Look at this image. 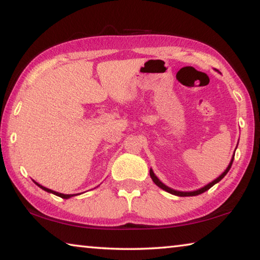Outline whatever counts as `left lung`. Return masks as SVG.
Returning a JSON list of instances; mask_svg holds the SVG:
<instances>
[{
    "label": "left lung",
    "instance_id": "obj_1",
    "mask_svg": "<svg viewBox=\"0 0 260 260\" xmlns=\"http://www.w3.org/2000/svg\"><path fill=\"white\" fill-rule=\"evenodd\" d=\"M237 144H239V143H237ZM236 148H237V147H236ZM235 150H236V149H235ZM234 156H235V152H234V155H233L232 159H231V162H230V164H228L227 169H226L225 171H223V172H222L221 174H220L217 179H214L212 182L208 183V184H206V186L202 187V188H200V189H197V190H192V191H180V190H175V189H172V188L167 187L166 184L162 183V182L160 181V180L156 177V174L153 173V171H152L151 169H150V177H151V179H152V181L155 182L158 187L161 188L162 190H165V191H167V192L172 193V195H175V196H181V197H186V196H196V195H200V193L204 192V191H206V190H209V189H210L211 187L214 186L215 183H218V182L220 181V180H222V179H223V177H225V175L228 173V171L231 170L232 164H233V160H234Z\"/></svg>",
    "mask_w": 260,
    "mask_h": 260
}]
</instances>
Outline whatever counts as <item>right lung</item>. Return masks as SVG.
<instances>
[{
  "label": "right lung",
  "mask_w": 260,
  "mask_h": 260,
  "mask_svg": "<svg viewBox=\"0 0 260 260\" xmlns=\"http://www.w3.org/2000/svg\"><path fill=\"white\" fill-rule=\"evenodd\" d=\"M34 183L37 184L38 187H40L41 189H43V190L45 191H47V192H50V193H54V195H56V196H59V197H61V199H65V200H68V199H71V197H73V196H77L78 193H61V192H57V191H55V190H51V189H49V188H46V187H43V186H41L40 183H38V182H35L34 181Z\"/></svg>",
  "instance_id": "right-lung-1"
}]
</instances>
